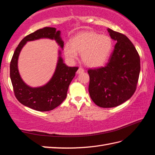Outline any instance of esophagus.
<instances>
[{
    "mask_svg": "<svg viewBox=\"0 0 155 155\" xmlns=\"http://www.w3.org/2000/svg\"><path fill=\"white\" fill-rule=\"evenodd\" d=\"M84 71V68H79V69L78 70V71H77V73L78 74H80V73H83V72Z\"/></svg>",
    "mask_w": 155,
    "mask_h": 155,
    "instance_id": "1",
    "label": "esophagus"
}]
</instances>
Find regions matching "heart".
<instances>
[{
  "label": "heart",
  "mask_w": 155,
  "mask_h": 155,
  "mask_svg": "<svg viewBox=\"0 0 155 155\" xmlns=\"http://www.w3.org/2000/svg\"><path fill=\"white\" fill-rule=\"evenodd\" d=\"M113 42L107 35L95 32L78 34L64 46V54L69 60L77 59L78 53L81 54L84 62L90 67H99L104 64L111 53Z\"/></svg>",
  "instance_id": "b5f03b06"
}]
</instances>
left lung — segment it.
<instances>
[{"instance_id": "obj_1", "label": "left lung", "mask_w": 155, "mask_h": 155, "mask_svg": "<svg viewBox=\"0 0 155 155\" xmlns=\"http://www.w3.org/2000/svg\"><path fill=\"white\" fill-rule=\"evenodd\" d=\"M116 41L115 48L104 67L89 69V93L95 104L114 107L128 100L138 83L140 57L133 44L124 34L107 29Z\"/></svg>"}]
</instances>
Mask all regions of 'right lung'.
<instances>
[{
    "mask_svg": "<svg viewBox=\"0 0 155 155\" xmlns=\"http://www.w3.org/2000/svg\"><path fill=\"white\" fill-rule=\"evenodd\" d=\"M43 38L54 39L63 48L64 42L60 38V30L51 27H44L37 30L24 38L16 47L10 61V76L15 95L20 103L36 111H48L59 106L66 98L69 85L78 68L68 67L60 56L56 71L48 83L44 86L35 88L27 85L20 78L18 70L17 64L19 54L27 42Z\"/></svg>",
    "mask_w": 155,
    "mask_h": 155,
    "instance_id": "add662e5",
    "label": "right lung"
}]
</instances>
